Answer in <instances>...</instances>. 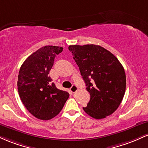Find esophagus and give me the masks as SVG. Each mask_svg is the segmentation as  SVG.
Instances as JSON below:
<instances>
[{
	"label": "esophagus",
	"instance_id": "34e87169",
	"mask_svg": "<svg viewBox=\"0 0 148 148\" xmlns=\"http://www.w3.org/2000/svg\"><path fill=\"white\" fill-rule=\"evenodd\" d=\"M78 90H79V88H78L77 86H75V85H73V86H72V88H70V91L72 92H73V93H74V92H77Z\"/></svg>",
	"mask_w": 148,
	"mask_h": 148
}]
</instances>
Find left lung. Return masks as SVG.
Segmentation results:
<instances>
[{"mask_svg":"<svg viewBox=\"0 0 148 148\" xmlns=\"http://www.w3.org/2000/svg\"><path fill=\"white\" fill-rule=\"evenodd\" d=\"M69 50L79 66L90 95L84 111L95 119H102L116 111L126 89L125 69L116 57L99 45H70Z\"/></svg>","mask_w":148,"mask_h":148,"instance_id":"1","label":"left lung"}]
</instances>
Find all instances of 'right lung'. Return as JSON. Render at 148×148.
I'll list each match as a JSON object with an SVG mask.
<instances>
[{"instance_id": "add662e5", "label": "right lung", "mask_w": 148, "mask_h": 148, "mask_svg": "<svg viewBox=\"0 0 148 148\" xmlns=\"http://www.w3.org/2000/svg\"><path fill=\"white\" fill-rule=\"evenodd\" d=\"M62 47L45 46L32 53L22 64L18 75V92L26 109L35 118L51 120L58 114L69 98L67 92L51 83L49 72Z\"/></svg>"}]
</instances>
